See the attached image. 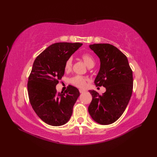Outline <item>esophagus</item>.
Masks as SVG:
<instances>
[{"mask_svg":"<svg viewBox=\"0 0 157 157\" xmlns=\"http://www.w3.org/2000/svg\"><path fill=\"white\" fill-rule=\"evenodd\" d=\"M79 92H80V94H82V93H84V92H86V90H83V89H80V90H79Z\"/></svg>","mask_w":157,"mask_h":157,"instance_id":"1","label":"esophagus"}]
</instances>
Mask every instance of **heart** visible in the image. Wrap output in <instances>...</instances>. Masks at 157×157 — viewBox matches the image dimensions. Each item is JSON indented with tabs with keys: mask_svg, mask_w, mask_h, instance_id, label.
<instances>
[{
	"mask_svg": "<svg viewBox=\"0 0 157 157\" xmlns=\"http://www.w3.org/2000/svg\"><path fill=\"white\" fill-rule=\"evenodd\" d=\"M81 58L89 68L94 67L95 65V59L92 55L88 53L83 54ZM71 68H72V58H69L65 61L64 70L66 72H69V71H71ZM86 81L87 78L80 75H76L70 79V82L71 84L79 88H83L86 86Z\"/></svg>",
	"mask_w": 157,
	"mask_h": 157,
	"instance_id": "1",
	"label": "heart"
}]
</instances>
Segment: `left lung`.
Instances as JSON below:
<instances>
[{
    "mask_svg": "<svg viewBox=\"0 0 157 157\" xmlns=\"http://www.w3.org/2000/svg\"><path fill=\"white\" fill-rule=\"evenodd\" d=\"M100 59V69L94 83L105 87L106 92L99 95L90 90L92 100L88 112L94 121L103 125L112 124L124 113L133 90V75L126 56L110 44H90Z\"/></svg>",
    "mask_w": 157,
    "mask_h": 157,
    "instance_id": "8db88e82",
    "label": "left lung"
}]
</instances>
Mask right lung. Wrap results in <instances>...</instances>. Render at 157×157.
Instances as JSON below:
<instances>
[{"instance_id": "add662e5", "label": "right lung", "mask_w": 157, "mask_h": 157, "mask_svg": "<svg viewBox=\"0 0 157 157\" xmlns=\"http://www.w3.org/2000/svg\"><path fill=\"white\" fill-rule=\"evenodd\" d=\"M82 43L58 42L50 45L36 57L28 78L27 90L31 105L46 124L59 126L67 123L80 96L78 90L68 86L58 92L56 86L64 75V65Z\"/></svg>"}]
</instances>
